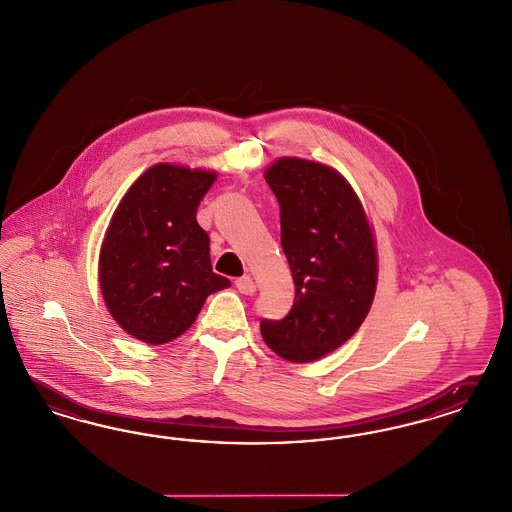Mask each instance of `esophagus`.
I'll list each match as a JSON object with an SVG mask.
<instances>
[{
  "mask_svg": "<svg viewBox=\"0 0 512 512\" xmlns=\"http://www.w3.org/2000/svg\"><path fill=\"white\" fill-rule=\"evenodd\" d=\"M235 285H237L239 293H243V295H254V293H256V283H254V279H252L250 275L239 277V279L235 281Z\"/></svg>",
  "mask_w": 512,
  "mask_h": 512,
  "instance_id": "obj_1",
  "label": "esophagus"
}]
</instances>
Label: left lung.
Segmentation results:
<instances>
[{
  "label": "left lung",
  "instance_id": "obj_1",
  "mask_svg": "<svg viewBox=\"0 0 512 512\" xmlns=\"http://www.w3.org/2000/svg\"><path fill=\"white\" fill-rule=\"evenodd\" d=\"M264 177L281 208L295 304L283 320H262L260 331L281 358L312 362L349 341L370 312L377 283L372 227L333 167L281 158Z\"/></svg>",
  "mask_w": 512,
  "mask_h": 512
}]
</instances>
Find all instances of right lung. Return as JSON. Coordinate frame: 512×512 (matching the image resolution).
Listing matches in <instances>:
<instances>
[{"label":"right lung","mask_w":512,"mask_h":512,"mask_svg":"<svg viewBox=\"0 0 512 512\" xmlns=\"http://www.w3.org/2000/svg\"><path fill=\"white\" fill-rule=\"evenodd\" d=\"M214 171L158 163L127 190L100 250V289L129 335L163 345L183 335L206 298L231 281L217 275L210 237L198 225Z\"/></svg>","instance_id":"add662e5"}]
</instances>
